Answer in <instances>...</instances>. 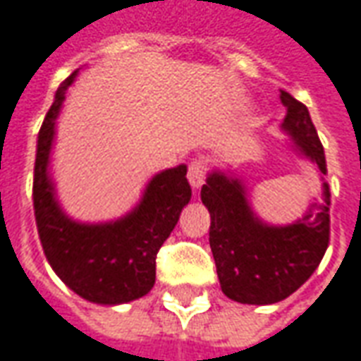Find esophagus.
<instances>
[{
  "label": "esophagus",
  "mask_w": 361,
  "mask_h": 361,
  "mask_svg": "<svg viewBox=\"0 0 361 361\" xmlns=\"http://www.w3.org/2000/svg\"><path fill=\"white\" fill-rule=\"evenodd\" d=\"M206 173H208V169H206V163L202 159H195L190 165H188V183L192 185V188H200L202 183H204Z\"/></svg>",
  "instance_id": "34e87169"
}]
</instances>
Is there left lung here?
I'll return each mask as SVG.
<instances>
[{
    "instance_id": "left-lung-1",
    "label": "left lung",
    "mask_w": 361,
    "mask_h": 361,
    "mask_svg": "<svg viewBox=\"0 0 361 361\" xmlns=\"http://www.w3.org/2000/svg\"><path fill=\"white\" fill-rule=\"evenodd\" d=\"M287 108L283 129L300 155L326 175L324 149L309 109L281 90ZM210 212V247L224 295L243 305H273L287 299L309 279L330 242V190L322 183V202L289 226L261 222L247 202L242 180L212 171L200 190Z\"/></svg>"
}]
</instances>
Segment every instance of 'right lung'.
<instances>
[{
	"instance_id": "obj_1",
	"label": "right lung",
	"mask_w": 361,
	"mask_h": 361,
	"mask_svg": "<svg viewBox=\"0 0 361 361\" xmlns=\"http://www.w3.org/2000/svg\"><path fill=\"white\" fill-rule=\"evenodd\" d=\"M76 72L59 86L39 131L35 220L54 273L82 299L111 307L139 299L153 289L157 253L173 232L192 190L186 180V165H178L153 176L141 202L116 222L80 224L62 212L49 175V161L56 118Z\"/></svg>"
}]
</instances>
